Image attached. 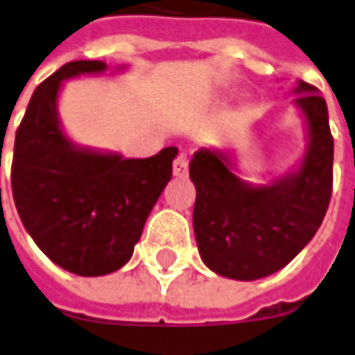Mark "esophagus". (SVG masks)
Returning <instances> with one entry per match:
<instances>
[{
    "instance_id": "obj_1",
    "label": "esophagus",
    "mask_w": 355,
    "mask_h": 355,
    "mask_svg": "<svg viewBox=\"0 0 355 355\" xmlns=\"http://www.w3.org/2000/svg\"><path fill=\"white\" fill-rule=\"evenodd\" d=\"M173 175L177 178H184L188 175V159L184 153H180V155L173 161Z\"/></svg>"
}]
</instances>
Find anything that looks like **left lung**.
<instances>
[{"label": "left lung", "mask_w": 355, "mask_h": 355, "mask_svg": "<svg viewBox=\"0 0 355 355\" xmlns=\"http://www.w3.org/2000/svg\"><path fill=\"white\" fill-rule=\"evenodd\" d=\"M293 95L305 126V151L270 184L245 180L235 153L223 147H202L190 161L198 250L223 278L252 282L282 270L315 237L327 214L334 159L327 103L317 87L301 79Z\"/></svg>", "instance_id": "8db88e82"}]
</instances>
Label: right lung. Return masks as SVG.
Returning a JSON list of instances; mask_svg holds the SVG:
<instances>
[{"label":"right lung","mask_w":355,"mask_h":355,"mask_svg":"<svg viewBox=\"0 0 355 355\" xmlns=\"http://www.w3.org/2000/svg\"><path fill=\"white\" fill-rule=\"evenodd\" d=\"M107 69L101 60H77L36 87L17 130L11 168L26 233L60 268L89 278L112 274L132 259L178 153L165 147L153 157H124L67 136L58 110L64 83Z\"/></svg>","instance_id":"add662e5"}]
</instances>
